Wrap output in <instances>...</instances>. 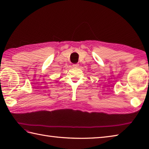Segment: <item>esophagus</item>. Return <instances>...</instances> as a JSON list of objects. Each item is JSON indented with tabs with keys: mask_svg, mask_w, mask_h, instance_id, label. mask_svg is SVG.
I'll use <instances>...</instances> for the list:
<instances>
[{
	"mask_svg": "<svg viewBox=\"0 0 149 149\" xmlns=\"http://www.w3.org/2000/svg\"><path fill=\"white\" fill-rule=\"evenodd\" d=\"M73 66H74V68H78L79 66V64H74L73 65Z\"/></svg>",
	"mask_w": 149,
	"mask_h": 149,
	"instance_id": "34e87169",
	"label": "esophagus"
}]
</instances>
